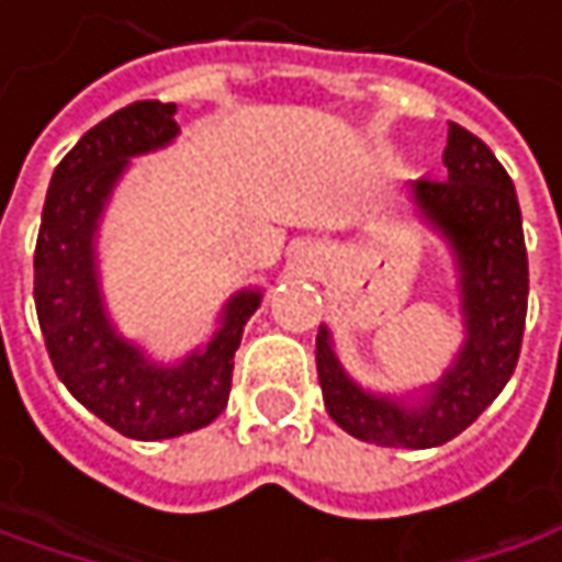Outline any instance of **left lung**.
Returning <instances> with one entry per match:
<instances>
[{
    "instance_id": "8db88e82",
    "label": "left lung",
    "mask_w": 562,
    "mask_h": 562,
    "mask_svg": "<svg viewBox=\"0 0 562 562\" xmlns=\"http://www.w3.org/2000/svg\"><path fill=\"white\" fill-rule=\"evenodd\" d=\"M447 179L412 182V204L450 245L459 270L465 342L425 400L408 405L358 386L317 333V378L329 418L378 447L430 450L452 440L501 396L522 349L528 311V255L513 179L491 147L450 122L443 150Z\"/></svg>"
}]
</instances>
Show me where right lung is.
I'll return each mask as SVG.
<instances>
[{
    "label": "right lung",
    "instance_id": "obj_1",
    "mask_svg": "<svg viewBox=\"0 0 562 562\" xmlns=\"http://www.w3.org/2000/svg\"><path fill=\"white\" fill-rule=\"evenodd\" d=\"M176 135V103L159 100H137L93 125L53 172L34 251V302L56 374L78 403L132 440L182 437L226 408L241 329L260 307V289L235 292L213 339L179 364L150 361L112 327L97 229L128 159Z\"/></svg>",
    "mask_w": 562,
    "mask_h": 562
}]
</instances>
